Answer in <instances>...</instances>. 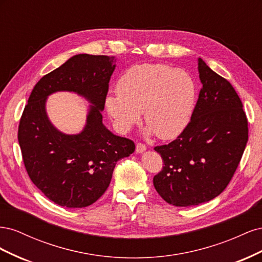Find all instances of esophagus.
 Returning <instances> with one entry per match:
<instances>
[{"label":"esophagus","instance_id":"obj_1","mask_svg":"<svg viewBox=\"0 0 262 262\" xmlns=\"http://www.w3.org/2000/svg\"><path fill=\"white\" fill-rule=\"evenodd\" d=\"M145 150H146V146H145L144 144H142V143H138V144H137L136 152H137L138 154L143 153V152H145Z\"/></svg>","mask_w":262,"mask_h":262}]
</instances>
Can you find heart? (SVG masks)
Returning <instances> with one entry per match:
<instances>
[{
	"label": "heart",
	"mask_w": 262,
	"mask_h": 262,
	"mask_svg": "<svg viewBox=\"0 0 262 262\" xmlns=\"http://www.w3.org/2000/svg\"><path fill=\"white\" fill-rule=\"evenodd\" d=\"M117 94L105 99L116 129L126 133L140 121L143 112L146 134L162 140L178 137L189 123L195 101L192 76L182 69L160 63L129 68L117 82Z\"/></svg>",
	"instance_id": "obj_1"
}]
</instances>
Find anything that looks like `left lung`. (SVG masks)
Listing matches in <instances>:
<instances>
[{
    "mask_svg": "<svg viewBox=\"0 0 262 262\" xmlns=\"http://www.w3.org/2000/svg\"><path fill=\"white\" fill-rule=\"evenodd\" d=\"M198 71L202 89L189 124L175 141L154 148L165 165L154 187L176 207L208 202L223 191L248 141L247 118L234 87L201 58Z\"/></svg>",
    "mask_w": 262,
    "mask_h": 262,
    "instance_id": "1",
    "label": "left lung"
}]
</instances>
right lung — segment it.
<instances>
[{
	"mask_svg": "<svg viewBox=\"0 0 262 262\" xmlns=\"http://www.w3.org/2000/svg\"><path fill=\"white\" fill-rule=\"evenodd\" d=\"M116 58L75 54L40 78L31 92L18 126V142L28 176L61 207L85 208L96 202L112 181L119 160L136 149L102 123L108 83ZM58 91L74 92L91 104L83 130L60 132L46 114V99Z\"/></svg>",
	"mask_w": 262,
	"mask_h": 262,
	"instance_id": "obj_1",
	"label": "right lung"
}]
</instances>
